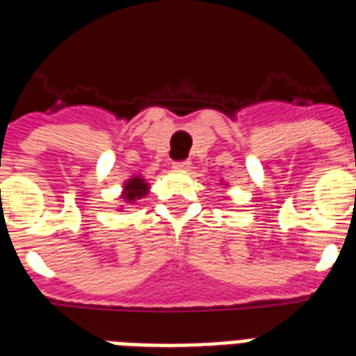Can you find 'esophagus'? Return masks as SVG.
<instances>
[{"label": "esophagus", "mask_w": 356, "mask_h": 356, "mask_svg": "<svg viewBox=\"0 0 356 356\" xmlns=\"http://www.w3.org/2000/svg\"><path fill=\"white\" fill-rule=\"evenodd\" d=\"M189 167H191V161H187V160L172 161V169H176V170H187Z\"/></svg>", "instance_id": "34e87169"}]
</instances>
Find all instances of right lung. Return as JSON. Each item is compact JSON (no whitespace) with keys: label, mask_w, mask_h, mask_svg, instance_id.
I'll list each match as a JSON object with an SVG mask.
<instances>
[{"label":"right lung","mask_w":356,"mask_h":356,"mask_svg":"<svg viewBox=\"0 0 356 356\" xmlns=\"http://www.w3.org/2000/svg\"><path fill=\"white\" fill-rule=\"evenodd\" d=\"M147 189H149V186L145 184L143 178H139V176H136V178H130L127 184H124V198H127V202H134L138 200V198H141V196L147 195Z\"/></svg>","instance_id":"obj_1"}]
</instances>
